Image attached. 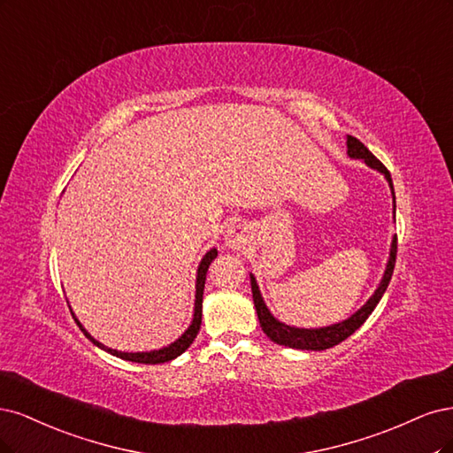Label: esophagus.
<instances>
[{"label":"esophagus","mask_w":453,"mask_h":453,"mask_svg":"<svg viewBox=\"0 0 453 453\" xmlns=\"http://www.w3.org/2000/svg\"><path fill=\"white\" fill-rule=\"evenodd\" d=\"M248 239H250V233H248V227L242 224H233L227 227L226 233V242L231 248H242Z\"/></svg>","instance_id":"1"}]
</instances>
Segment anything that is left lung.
Returning <instances> with one entry per match:
<instances>
[{"mask_svg": "<svg viewBox=\"0 0 453 453\" xmlns=\"http://www.w3.org/2000/svg\"><path fill=\"white\" fill-rule=\"evenodd\" d=\"M348 156L363 159V162L367 164L369 167L380 171L384 177L388 179L389 188L393 189L391 174L386 169V165L367 147H365V144L359 139H356L352 135H348ZM393 203H395V194H393ZM393 212H395V209H393ZM395 257H397V235L393 237L389 261H388V267H386V273H384V279H382L380 286H378V289L374 291V296L367 303H365L352 318L344 319V322H341V324H334V326L322 327V329H299V327H289L286 324H280L279 319H276L269 312L264 299H261L256 279L250 274L252 297H254V304H256V312H257V318H259L261 329H264V333L273 342L282 344V346H289V348H297V349H314V352H319V349H327V348L341 344L342 341H346L349 337V334L356 333L365 324V319L371 316V312L376 309L378 301L382 299L384 291L388 289V284L391 280L393 269H395Z\"/></svg>", "mask_w": 453, "mask_h": 453, "instance_id": "8db88e82", "label": "left lung"}]
</instances>
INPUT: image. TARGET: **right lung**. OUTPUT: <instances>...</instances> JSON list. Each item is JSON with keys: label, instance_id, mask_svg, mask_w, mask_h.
Returning <instances> with one entry per match:
<instances>
[{"label": "right lung", "instance_id": "1", "mask_svg": "<svg viewBox=\"0 0 453 453\" xmlns=\"http://www.w3.org/2000/svg\"><path fill=\"white\" fill-rule=\"evenodd\" d=\"M218 256L216 248H212V250H209L205 254V257L201 259L199 264V269H197V284H196V311H194V319H192V326H189L186 329V333L182 334V337L179 341H174L173 344L162 348V349H154V352H137V354H127V352H116V349H111V348H105L101 342H97L92 334L86 331L79 319L75 318V314H73V318H75L77 326L81 327V331L88 337L96 346L107 349L109 354L120 357V359H126V361H135V363H147V365H156V363H165V361H171L174 357H179L182 352H186V349L189 348V344L194 342V339L197 337L199 333V327H201V306H203V289H205V280H207V271H209V265L211 261Z\"/></svg>", "mask_w": 453, "mask_h": 453}]
</instances>
